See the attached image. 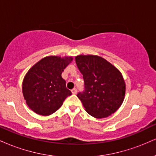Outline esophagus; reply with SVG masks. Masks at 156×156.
<instances>
[{
  "instance_id": "obj_1",
  "label": "esophagus",
  "mask_w": 156,
  "mask_h": 156,
  "mask_svg": "<svg viewBox=\"0 0 156 156\" xmlns=\"http://www.w3.org/2000/svg\"><path fill=\"white\" fill-rule=\"evenodd\" d=\"M77 92H78V90H77L76 88H74L73 89H72V93H73V94H77Z\"/></svg>"
}]
</instances>
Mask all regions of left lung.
Masks as SVG:
<instances>
[{
  "instance_id": "1",
  "label": "left lung",
  "mask_w": 156,
  "mask_h": 156,
  "mask_svg": "<svg viewBox=\"0 0 156 156\" xmlns=\"http://www.w3.org/2000/svg\"><path fill=\"white\" fill-rule=\"evenodd\" d=\"M76 62L84 81V90L77 97L86 111L95 118L112 115L124 101L125 83L121 73L98 55H78Z\"/></svg>"
}]
</instances>
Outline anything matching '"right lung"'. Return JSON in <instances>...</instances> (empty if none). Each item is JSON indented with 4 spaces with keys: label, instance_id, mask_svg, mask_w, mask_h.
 Returning a JSON list of instances; mask_svg holds the SVG:
<instances>
[{
    "label": "right lung",
    "instance_id": "right-lung-1",
    "mask_svg": "<svg viewBox=\"0 0 156 156\" xmlns=\"http://www.w3.org/2000/svg\"><path fill=\"white\" fill-rule=\"evenodd\" d=\"M72 61V57L48 56L28 70L23 82V94L33 112L39 115H51L72 94L62 77L64 69Z\"/></svg>",
    "mask_w": 156,
    "mask_h": 156
}]
</instances>
